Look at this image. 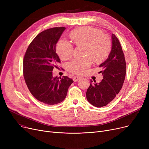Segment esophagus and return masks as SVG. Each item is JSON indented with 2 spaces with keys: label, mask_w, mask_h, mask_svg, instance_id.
Instances as JSON below:
<instances>
[{
  "label": "esophagus",
  "mask_w": 149,
  "mask_h": 149,
  "mask_svg": "<svg viewBox=\"0 0 149 149\" xmlns=\"http://www.w3.org/2000/svg\"><path fill=\"white\" fill-rule=\"evenodd\" d=\"M81 79V77H80V76H79V75H75V76H74V77H73V80L74 81H79L80 79Z\"/></svg>",
  "instance_id": "obj_1"
}]
</instances>
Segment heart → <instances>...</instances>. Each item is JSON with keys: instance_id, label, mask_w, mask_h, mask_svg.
Here are the masks:
<instances>
[{"instance_id": "obj_1", "label": "heart", "mask_w": 149, "mask_h": 149, "mask_svg": "<svg viewBox=\"0 0 149 149\" xmlns=\"http://www.w3.org/2000/svg\"><path fill=\"white\" fill-rule=\"evenodd\" d=\"M70 37L77 45H83L84 58H75L68 64L69 71L75 74H83L88 71L92 65V58L96 61L104 60L111 51V42L107 35L101 34V31L91 27H84L77 29L70 33ZM57 52L63 60H67L71 57L73 46L69 41L61 39L57 45Z\"/></svg>"}]
</instances>
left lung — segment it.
I'll use <instances>...</instances> for the list:
<instances>
[{
	"label": "left lung",
	"mask_w": 149,
	"mask_h": 149,
	"mask_svg": "<svg viewBox=\"0 0 149 149\" xmlns=\"http://www.w3.org/2000/svg\"><path fill=\"white\" fill-rule=\"evenodd\" d=\"M112 48L107 58L100 64L103 79L100 83L91 80L87 89L89 103L97 107L106 106L112 101L123 87L126 72V63L118 38L112 34Z\"/></svg>",
	"instance_id": "left-lung-1"
}]
</instances>
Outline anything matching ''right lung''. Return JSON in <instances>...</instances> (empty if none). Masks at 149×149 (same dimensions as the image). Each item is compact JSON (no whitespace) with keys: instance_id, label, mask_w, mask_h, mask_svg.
I'll return each instance as SVG.
<instances>
[{"instance_id":"right-lung-1","label":"right lung","mask_w":149,"mask_h":149,"mask_svg":"<svg viewBox=\"0 0 149 149\" xmlns=\"http://www.w3.org/2000/svg\"><path fill=\"white\" fill-rule=\"evenodd\" d=\"M65 27L45 30L29 45L23 58V76L30 92L46 104H57L63 101L74 81L67 76L54 77L52 70L60 63L56 44Z\"/></svg>"}]
</instances>
